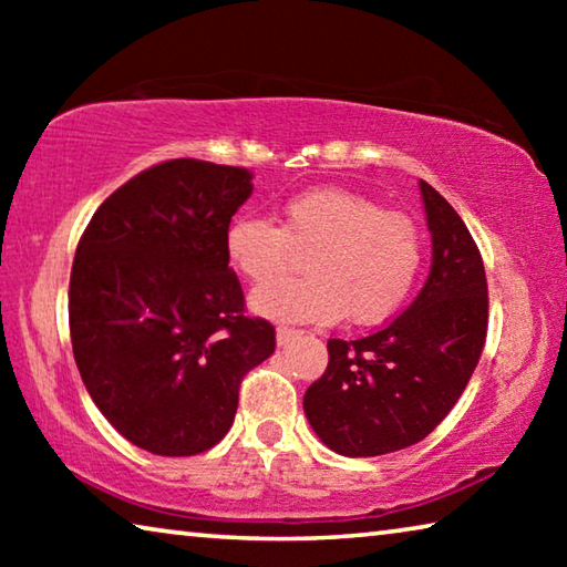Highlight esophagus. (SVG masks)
I'll return each instance as SVG.
<instances>
[{
  "label": "esophagus",
  "instance_id": "1",
  "mask_svg": "<svg viewBox=\"0 0 567 567\" xmlns=\"http://www.w3.org/2000/svg\"><path fill=\"white\" fill-rule=\"evenodd\" d=\"M300 334H302V330H295V328H287V324H280V328H277L275 338H277V344H280V348H282V344L292 342L295 338H300Z\"/></svg>",
  "mask_w": 567,
  "mask_h": 567
}]
</instances>
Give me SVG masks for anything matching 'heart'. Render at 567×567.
I'll use <instances>...</instances> for the list:
<instances>
[{"label":"heart","instance_id":"obj_1","mask_svg":"<svg viewBox=\"0 0 567 567\" xmlns=\"http://www.w3.org/2000/svg\"><path fill=\"white\" fill-rule=\"evenodd\" d=\"M297 249L305 277L260 287L252 310L282 322L354 324L388 320L408 300L422 270V233L408 215L342 187L297 192L282 205V225L239 215L227 225L225 255L249 282H270Z\"/></svg>","mask_w":567,"mask_h":567}]
</instances>
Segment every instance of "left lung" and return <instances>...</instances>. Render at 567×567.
Segmentation results:
<instances>
[{"mask_svg": "<svg viewBox=\"0 0 567 567\" xmlns=\"http://www.w3.org/2000/svg\"><path fill=\"white\" fill-rule=\"evenodd\" d=\"M433 265L420 295L385 328L330 340L328 370L302 408L324 445L375 457L420 443L445 420L475 372L487 332V280L473 235L420 179Z\"/></svg>", "mask_w": 567, "mask_h": 567, "instance_id": "8db88e82", "label": "left lung"}]
</instances>
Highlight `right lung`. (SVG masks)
<instances>
[{"instance_id":"right-lung-1","label":"right lung","mask_w":567,"mask_h":567,"mask_svg":"<svg viewBox=\"0 0 567 567\" xmlns=\"http://www.w3.org/2000/svg\"><path fill=\"white\" fill-rule=\"evenodd\" d=\"M252 172L169 159L104 199L70 277L74 362L94 405L147 453H205L233 427L239 382L275 352L245 318L225 233Z\"/></svg>"}]
</instances>
